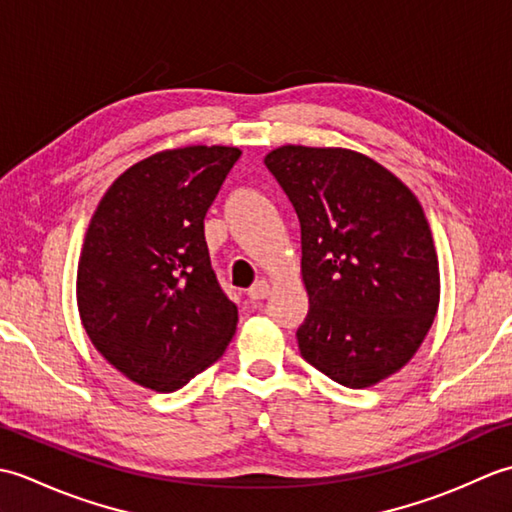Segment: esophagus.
Returning <instances> with one entry per match:
<instances>
[{"mask_svg": "<svg viewBox=\"0 0 512 512\" xmlns=\"http://www.w3.org/2000/svg\"><path fill=\"white\" fill-rule=\"evenodd\" d=\"M268 295H270V284H268V281H264V279L255 281L253 288L248 290V297L253 299V301H262V299H266Z\"/></svg>", "mask_w": 512, "mask_h": 512, "instance_id": "esophagus-1", "label": "esophagus"}]
</instances>
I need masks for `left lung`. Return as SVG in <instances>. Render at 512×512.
<instances>
[{"label": "left lung", "mask_w": 512, "mask_h": 512, "mask_svg": "<svg viewBox=\"0 0 512 512\" xmlns=\"http://www.w3.org/2000/svg\"><path fill=\"white\" fill-rule=\"evenodd\" d=\"M301 224L310 297L301 356L363 389L418 352L440 303V268L416 195L358 151L284 145L264 158Z\"/></svg>", "instance_id": "1"}]
</instances>
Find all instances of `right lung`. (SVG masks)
<instances>
[{"mask_svg": "<svg viewBox=\"0 0 512 512\" xmlns=\"http://www.w3.org/2000/svg\"><path fill=\"white\" fill-rule=\"evenodd\" d=\"M239 156L222 145L158 151L121 173L92 215L76 270L81 323L105 361L147 389L187 385L235 334L204 215Z\"/></svg>", "mask_w": 512, "mask_h": 512, "instance_id": "obj_1", "label": "right lung"}]
</instances>
